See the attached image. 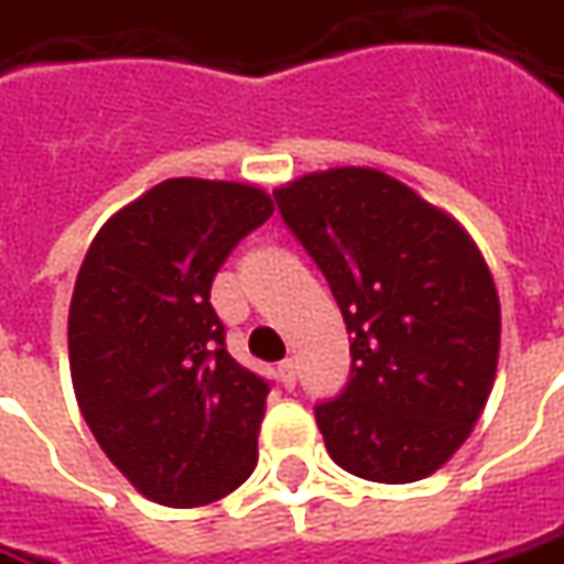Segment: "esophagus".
Listing matches in <instances>:
<instances>
[{
	"label": "esophagus",
	"mask_w": 564,
	"mask_h": 564,
	"mask_svg": "<svg viewBox=\"0 0 564 564\" xmlns=\"http://www.w3.org/2000/svg\"><path fill=\"white\" fill-rule=\"evenodd\" d=\"M278 378H281L283 390H293V387H296V361H281V365H278Z\"/></svg>",
	"instance_id": "esophagus-1"
}]
</instances>
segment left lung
Instances as JSON below:
<instances>
[{
  "label": "left lung",
  "instance_id": "8db88e82",
  "mask_svg": "<svg viewBox=\"0 0 564 564\" xmlns=\"http://www.w3.org/2000/svg\"><path fill=\"white\" fill-rule=\"evenodd\" d=\"M349 334V383L315 405L349 475L412 484L468 440L494 390L499 296L471 237L375 167H330L274 189Z\"/></svg>",
  "mask_w": 564,
  "mask_h": 564
}]
</instances>
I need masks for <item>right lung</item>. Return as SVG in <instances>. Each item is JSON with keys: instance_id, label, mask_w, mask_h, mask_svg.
Here are the masks:
<instances>
[{"instance_id": "obj_1", "label": "right lung", "mask_w": 564, "mask_h": 564, "mask_svg": "<svg viewBox=\"0 0 564 564\" xmlns=\"http://www.w3.org/2000/svg\"><path fill=\"white\" fill-rule=\"evenodd\" d=\"M271 212L259 186L174 177L111 215L80 264L74 393L106 456L159 506L215 502L259 462L271 383L227 352L208 296Z\"/></svg>"}]
</instances>
